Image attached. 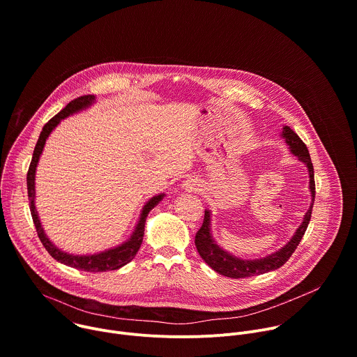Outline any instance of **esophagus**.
<instances>
[{
    "label": "esophagus",
    "instance_id": "obj_1",
    "mask_svg": "<svg viewBox=\"0 0 357 357\" xmlns=\"http://www.w3.org/2000/svg\"><path fill=\"white\" fill-rule=\"evenodd\" d=\"M199 186H200V183L197 182V179H193V178H188V179H185L183 183H182V188H183L185 190H189V192L197 190Z\"/></svg>",
    "mask_w": 357,
    "mask_h": 357
}]
</instances>
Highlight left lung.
<instances>
[{"mask_svg":"<svg viewBox=\"0 0 357 357\" xmlns=\"http://www.w3.org/2000/svg\"><path fill=\"white\" fill-rule=\"evenodd\" d=\"M282 138H285L287 145H289V151L292 154L308 168L310 172V189H311V196L312 202L308 212L305 213L302 223L291 237V240L281 247L278 251L270 254L267 257L263 259H256V260H243L240 257L233 256V254L227 252L222 247L216 244V241L212 237V230H211V212L205 211V219H203L202 227L197 230L196 237H195V244L197 248L199 256L203 259L209 267H212L216 273L229 277V278H247L252 275H260L268 271H274L280 267H282L288 259L292 256V252L295 251L296 245L299 244L301 238L303 237L305 231H307V227L311 220L312 215V206H314V200H315V179H314V165L310 157V152L307 145L302 142V139L288 127L285 126L282 128Z\"/></svg>","mask_w":357,"mask_h":357,"instance_id":"8db88e82","label":"left lung"}]
</instances>
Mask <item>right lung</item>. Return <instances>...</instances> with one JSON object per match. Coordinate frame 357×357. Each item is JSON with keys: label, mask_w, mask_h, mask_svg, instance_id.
I'll return each mask as SVG.
<instances>
[{"label": "right lung", "mask_w": 357, "mask_h": 357, "mask_svg": "<svg viewBox=\"0 0 357 357\" xmlns=\"http://www.w3.org/2000/svg\"><path fill=\"white\" fill-rule=\"evenodd\" d=\"M94 100H96V97L93 94L80 96V97L72 100L63 110H61L55 117L50 119L43 126V128L40 131V135L38 138V142L35 145V149H33L32 161H31L28 175H26V186H28L29 209H31V215H32V220H33L38 237H39L40 243L43 244V247L46 248V251L50 254V256H52L56 261H59L65 266H69L72 268H77V270L89 271V273H103V271L119 270L123 266L128 264L135 257V254L139 250L141 243H142L146 216L164 199L165 193H160L154 197H151L145 203L132 234L130 236V238L127 241H124L123 244H120L117 247L105 250V251L97 252V254H89V256H77V254H69V252L62 251L59 247H56L52 241L47 238V236L43 231V227L40 225L36 208H35V172H36V165H38L39 157L42 154L45 142H46L49 134L52 132V130L61 123V120L72 116L73 113H77V112H82V110L90 107L94 103Z\"/></svg>", "instance_id": "1"}]
</instances>
